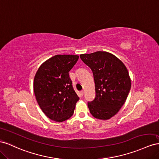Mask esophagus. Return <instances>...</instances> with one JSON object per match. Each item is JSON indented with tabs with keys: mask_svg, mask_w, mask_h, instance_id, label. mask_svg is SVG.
Wrapping results in <instances>:
<instances>
[{
	"mask_svg": "<svg viewBox=\"0 0 159 159\" xmlns=\"http://www.w3.org/2000/svg\"><path fill=\"white\" fill-rule=\"evenodd\" d=\"M80 95H81V96H83V95H84V90H82V91H80Z\"/></svg>",
	"mask_w": 159,
	"mask_h": 159,
	"instance_id": "obj_1",
	"label": "esophagus"
}]
</instances>
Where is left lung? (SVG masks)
<instances>
[{
    "label": "left lung",
    "instance_id": "obj_1",
    "mask_svg": "<svg viewBox=\"0 0 159 159\" xmlns=\"http://www.w3.org/2000/svg\"><path fill=\"white\" fill-rule=\"evenodd\" d=\"M80 57L94 76L96 97L88 102L90 114L97 119H110L127 98L131 87L128 70L119 58L106 51L81 54Z\"/></svg>",
    "mask_w": 159,
    "mask_h": 159
}]
</instances>
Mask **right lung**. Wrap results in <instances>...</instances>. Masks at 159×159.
Returning <instances> with one entry per match:
<instances>
[{
  "label": "right lung",
  "mask_w": 159,
  "mask_h": 159,
  "mask_svg": "<svg viewBox=\"0 0 159 159\" xmlns=\"http://www.w3.org/2000/svg\"><path fill=\"white\" fill-rule=\"evenodd\" d=\"M78 55L57 54L40 65L36 72L33 90L44 115L61 122L74 113L79 97L72 87L69 72L79 60Z\"/></svg>",
  "instance_id": "add662e5"
}]
</instances>
